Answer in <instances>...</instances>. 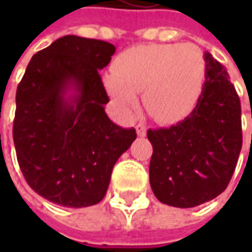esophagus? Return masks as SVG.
Masks as SVG:
<instances>
[{
  "label": "esophagus",
  "instance_id": "esophagus-1",
  "mask_svg": "<svg viewBox=\"0 0 252 252\" xmlns=\"http://www.w3.org/2000/svg\"><path fill=\"white\" fill-rule=\"evenodd\" d=\"M136 131H137V134H139L140 137H144V136H146V126L139 123V125L136 126Z\"/></svg>",
  "mask_w": 252,
  "mask_h": 252
}]
</instances>
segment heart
I'll return each mask as SVG.
<instances>
[{"instance_id":"b5f03b06","label":"heart","mask_w":252,"mask_h":252,"mask_svg":"<svg viewBox=\"0 0 252 252\" xmlns=\"http://www.w3.org/2000/svg\"><path fill=\"white\" fill-rule=\"evenodd\" d=\"M205 59L193 44H147L122 52L103 84L123 109L137 106L143 91L146 112L158 123L172 125L195 109L205 84Z\"/></svg>"}]
</instances>
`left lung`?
I'll use <instances>...</instances> for the list:
<instances>
[{
	"label": "left lung",
	"instance_id": "left-lung-1",
	"mask_svg": "<svg viewBox=\"0 0 252 252\" xmlns=\"http://www.w3.org/2000/svg\"><path fill=\"white\" fill-rule=\"evenodd\" d=\"M205 59V84L195 109L167 129H149L150 185L161 203L195 208L227 188L243 146L241 105L223 64Z\"/></svg>",
	"mask_w": 252,
	"mask_h": 252
}]
</instances>
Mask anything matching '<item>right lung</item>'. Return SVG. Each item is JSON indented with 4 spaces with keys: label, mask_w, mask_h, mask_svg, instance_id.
I'll use <instances>...</instances> for the list:
<instances>
[{
    "label": "right lung",
    "mask_w": 252,
    "mask_h": 252,
    "mask_svg": "<svg viewBox=\"0 0 252 252\" xmlns=\"http://www.w3.org/2000/svg\"><path fill=\"white\" fill-rule=\"evenodd\" d=\"M103 40L67 34L37 52L16 90L14 144L26 182L65 208L101 202L115 162L136 130L115 125L99 70L115 54Z\"/></svg>",
    "instance_id": "right-lung-1"
}]
</instances>
